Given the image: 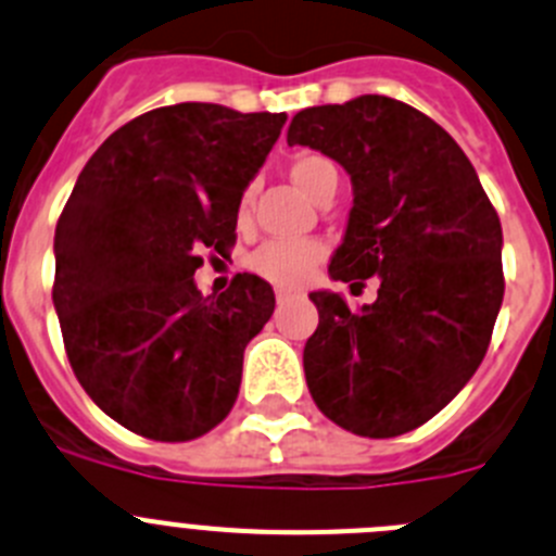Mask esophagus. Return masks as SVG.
<instances>
[{"label": "esophagus", "instance_id": "esophagus-1", "mask_svg": "<svg viewBox=\"0 0 556 556\" xmlns=\"http://www.w3.org/2000/svg\"><path fill=\"white\" fill-rule=\"evenodd\" d=\"M290 299H293V295H290L288 290H277V304H279V307H282V304H288Z\"/></svg>", "mask_w": 556, "mask_h": 556}]
</instances>
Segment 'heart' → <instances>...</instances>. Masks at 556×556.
Listing matches in <instances>:
<instances>
[{"mask_svg": "<svg viewBox=\"0 0 556 556\" xmlns=\"http://www.w3.org/2000/svg\"><path fill=\"white\" fill-rule=\"evenodd\" d=\"M290 180H293L309 200L318 202L326 191H337V167L320 153H299L288 167ZM249 205H252V189L243 191L238 202V219H247ZM326 257L324 243L318 241H268L252 254V268L268 279L277 288H302L320 261Z\"/></svg>", "mask_w": 556, "mask_h": 556, "instance_id": "1", "label": "heart"}]
</instances>
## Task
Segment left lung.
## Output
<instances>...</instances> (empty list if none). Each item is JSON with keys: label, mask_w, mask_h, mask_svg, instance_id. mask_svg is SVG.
Segmentation results:
<instances>
[{"label": "left lung", "mask_w": 556, "mask_h": 556, "mask_svg": "<svg viewBox=\"0 0 556 556\" xmlns=\"http://www.w3.org/2000/svg\"><path fill=\"white\" fill-rule=\"evenodd\" d=\"M288 144L351 175L354 207L329 277L351 288L378 277V299L359 313L340 293H309L320 318L304 345L309 395L356 435L408 433L489 351L505 295L500 216L458 142L395 98L304 109Z\"/></svg>", "instance_id": "8db88e82"}]
</instances>
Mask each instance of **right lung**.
I'll return each instance as SVG.
<instances>
[{"mask_svg":"<svg viewBox=\"0 0 556 556\" xmlns=\"http://www.w3.org/2000/svg\"><path fill=\"white\" fill-rule=\"evenodd\" d=\"M288 114L175 103L92 153L54 232V309L76 378L103 414L155 442H189L230 414L243 349L274 290L238 274L202 295L205 249L236 241L238 202Z\"/></svg>","mask_w":556,"mask_h":556,"instance_id":"right-lung-1","label":"right lung"}]
</instances>
